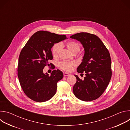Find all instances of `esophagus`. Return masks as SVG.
I'll return each mask as SVG.
<instances>
[{
  "label": "esophagus",
  "mask_w": 130,
  "mask_h": 130,
  "mask_svg": "<svg viewBox=\"0 0 130 130\" xmlns=\"http://www.w3.org/2000/svg\"><path fill=\"white\" fill-rule=\"evenodd\" d=\"M63 75H64V77H66V76H69L70 75V74L67 73V72H64Z\"/></svg>",
  "instance_id": "34e87169"
}]
</instances>
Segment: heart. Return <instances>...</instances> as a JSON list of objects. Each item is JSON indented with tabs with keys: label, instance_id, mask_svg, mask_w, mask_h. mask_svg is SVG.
Segmentation results:
<instances>
[{
	"label": "heart",
	"instance_id": "b5f03b06",
	"mask_svg": "<svg viewBox=\"0 0 130 130\" xmlns=\"http://www.w3.org/2000/svg\"><path fill=\"white\" fill-rule=\"evenodd\" d=\"M63 44H55L51 50L52 54L53 57L56 58L58 56L59 52L61 50L62 46ZM66 47L72 53H78L80 50V45L75 42H69L66 44ZM76 65V63L74 62H67V61H62L59 64V67L62 69L66 71H71L73 67Z\"/></svg>",
	"mask_w": 130,
	"mask_h": 130
}]
</instances>
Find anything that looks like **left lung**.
I'll use <instances>...</instances> for the list:
<instances>
[{"instance_id": "obj_1", "label": "left lung", "mask_w": 130, "mask_h": 130, "mask_svg": "<svg viewBox=\"0 0 130 130\" xmlns=\"http://www.w3.org/2000/svg\"><path fill=\"white\" fill-rule=\"evenodd\" d=\"M70 38L80 42L84 50L82 62L77 71L84 72L85 77L82 80L75 75L77 82L73 87V94L82 101L96 100L103 93L112 77L109 53L96 35L81 32Z\"/></svg>"}]
</instances>
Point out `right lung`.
Here are the masks:
<instances>
[{
	"mask_svg": "<svg viewBox=\"0 0 130 130\" xmlns=\"http://www.w3.org/2000/svg\"><path fill=\"white\" fill-rule=\"evenodd\" d=\"M66 39V35L39 31L22 50L18 59V78L25 94L32 100L45 102L56 93L57 83L63 78V73L54 70L49 76L43 72V69L53 59L51 50L53 45Z\"/></svg>",
	"mask_w": 130,
	"mask_h": 130,
	"instance_id": "1",
	"label": "right lung"
}]
</instances>
